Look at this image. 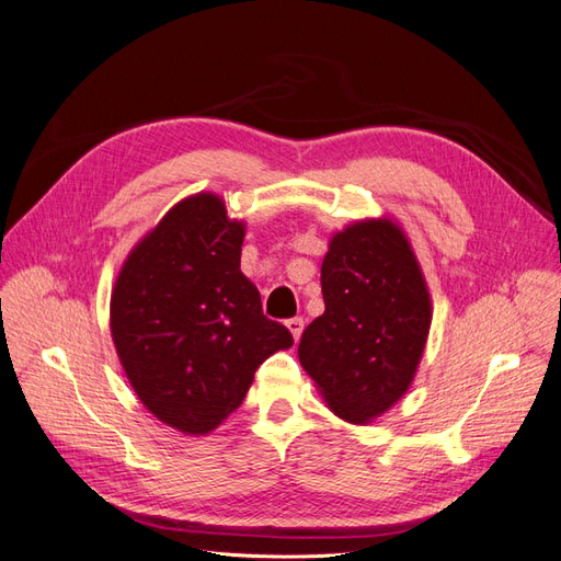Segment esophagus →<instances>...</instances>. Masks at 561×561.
I'll return each mask as SVG.
<instances>
[{"mask_svg":"<svg viewBox=\"0 0 561 561\" xmlns=\"http://www.w3.org/2000/svg\"><path fill=\"white\" fill-rule=\"evenodd\" d=\"M286 327H288V331H291L294 340L298 342V340H300V335H302V329H305V321H302L300 317H294V319H288V321H286Z\"/></svg>","mask_w":561,"mask_h":561,"instance_id":"34e87169","label":"esophagus"}]
</instances>
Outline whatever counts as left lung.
I'll use <instances>...</instances> for the list:
<instances>
[{"label":"left lung","mask_w":561,"mask_h":561,"mask_svg":"<svg viewBox=\"0 0 561 561\" xmlns=\"http://www.w3.org/2000/svg\"><path fill=\"white\" fill-rule=\"evenodd\" d=\"M327 312L298 356L337 417L364 424L408 391L426 345L431 298L403 230L364 221L333 234L321 263Z\"/></svg>","instance_id":"obj_1"}]
</instances>
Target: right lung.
<instances>
[{"instance_id":"add662e5","label":"right lung","mask_w":561,"mask_h":561,"mask_svg":"<svg viewBox=\"0 0 561 561\" xmlns=\"http://www.w3.org/2000/svg\"><path fill=\"white\" fill-rule=\"evenodd\" d=\"M242 240L221 197H186L135 247L112 294L114 345L139 401L191 436L238 410L263 360L294 345L242 275Z\"/></svg>"}]
</instances>
